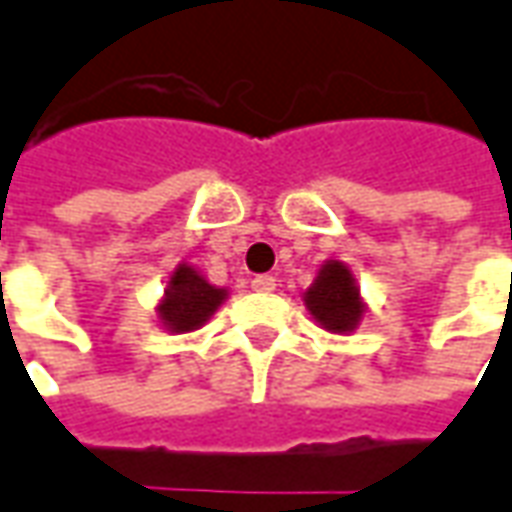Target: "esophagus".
Listing matches in <instances>:
<instances>
[{"label":"esophagus","mask_w":512,"mask_h":512,"mask_svg":"<svg viewBox=\"0 0 512 512\" xmlns=\"http://www.w3.org/2000/svg\"><path fill=\"white\" fill-rule=\"evenodd\" d=\"M250 287L256 292H273L276 290V278L273 276H256L250 281Z\"/></svg>","instance_id":"esophagus-1"}]
</instances>
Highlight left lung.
I'll use <instances>...</instances> for the list:
<instances>
[{
	"instance_id": "obj_1",
	"label": "left lung",
	"mask_w": 512,
	"mask_h": 512,
	"mask_svg": "<svg viewBox=\"0 0 512 512\" xmlns=\"http://www.w3.org/2000/svg\"><path fill=\"white\" fill-rule=\"evenodd\" d=\"M303 306L317 326L331 334L357 331L368 312V303L362 301L354 270L340 259L320 264L315 281L303 292Z\"/></svg>"
}]
</instances>
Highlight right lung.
I'll list each match as a JSON object with an SVG mask.
<instances>
[{
    "label": "right lung",
    "instance_id": "right-lung-1",
    "mask_svg": "<svg viewBox=\"0 0 512 512\" xmlns=\"http://www.w3.org/2000/svg\"><path fill=\"white\" fill-rule=\"evenodd\" d=\"M231 292L225 287H214L209 278L189 262L175 264L169 273L167 287L161 301L155 303L158 326L169 334H189L206 326L211 315L228 301Z\"/></svg>",
    "mask_w": 512,
    "mask_h": 512
}]
</instances>
